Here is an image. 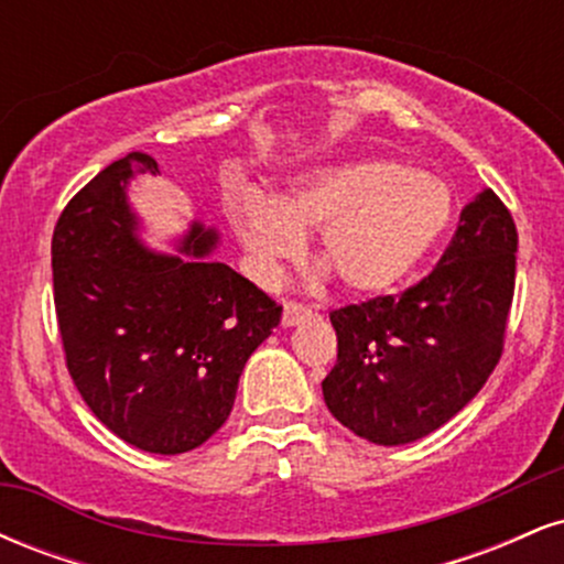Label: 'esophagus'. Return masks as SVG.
Segmentation results:
<instances>
[{
	"mask_svg": "<svg viewBox=\"0 0 564 564\" xmlns=\"http://www.w3.org/2000/svg\"><path fill=\"white\" fill-rule=\"evenodd\" d=\"M310 315H313V307H307V304L286 302V304H283V318H281V323H283V326H296V323H302L304 318H310Z\"/></svg>",
	"mask_w": 564,
	"mask_h": 564,
	"instance_id": "34e87169",
	"label": "esophagus"
}]
</instances>
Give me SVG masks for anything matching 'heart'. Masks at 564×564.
Wrapping results in <instances>:
<instances>
[{"instance_id": "obj_1", "label": "heart", "mask_w": 564, "mask_h": 564, "mask_svg": "<svg viewBox=\"0 0 564 564\" xmlns=\"http://www.w3.org/2000/svg\"><path fill=\"white\" fill-rule=\"evenodd\" d=\"M225 215L260 278L300 254L318 230V257L341 286L381 294L403 283L448 230L453 193L443 180L390 159H355L296 174L281 196L241 187Z\"/></svg>"}]
</instances>
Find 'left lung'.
Returning <instances> with one entry per match:
<instances>
[{
  "instance_id": "8db88e82",
  "label": "left lung",
  "mask_w": 564,
  "mask_h": 564,
  "mask_svg": "<svg viewBox=\"0 0 564 564\" xmlns=\"http://www.w3.org/2000/svg\"><path fill=\"white\" fill-rule=\"evenodd\" d=\"M517 228L490 187L416 286L332 313L336 366L323 400L377 445H405L451 422L501 358L517 270Z\"/></svg>"
}]
</instances>
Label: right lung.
<instances>
[{
	"label": "right lung",
	"mask_w": 564,
	"mask_h": 564,
	"mask_svg": "<svg viewBox=\"0 0 564 564\" xmlns=\"http://www.w3.org/2000/svg\"><path fill=\"white\" fill-rule=\"evenodd\" d=\"M127 153L68 200L53 232V286L66 366L113 435L174 456L206 443L236 400L246 360L281 323V307L228 264L209 260L215 228L193 223L180 254L140 241L127 198Z\"/></svg>",
	"instance_id": "obj_1"
}]
</instances>
